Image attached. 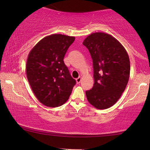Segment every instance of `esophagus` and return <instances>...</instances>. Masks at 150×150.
<instances>
[{"label": "esophagus", "instance_id": "obj_1", "mask_svg": "<svg viewBox=\"0 0 150 150\" xmlns=\"http://www.w3.org/2000/svg\"><path fill=\"white\" fill-rule=\"evenodd\" d=\"M81 80H82V77H77V78L76 79V82H77V83H80V82H81Z\"/></svg>", "mask_w": 150, "mask_h": 150}]
</instances>
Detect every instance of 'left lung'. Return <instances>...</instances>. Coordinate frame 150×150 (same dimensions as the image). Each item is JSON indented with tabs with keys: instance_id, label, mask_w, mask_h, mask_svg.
<instances>
[{
	"instance_id": "left-lung-1",
	"label": "left lung",
	"mask_w": 150,
	"mask_h": 150,
	"mask_svg": "<svg viewBox=\"0 0 150 150\" xmlns=\"http://www.w3.org/2000/svg\"><path fill=\"white\" fill-rule=\"evenodd\" d=\"M94 68V86L86 91L87 100L98 109L114 105L124 92L130 77V64L126 50L111 34L95 32L84 40Z\"/></svg>"
}]
</instances>
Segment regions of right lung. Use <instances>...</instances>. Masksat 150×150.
I'll use <instances>...</instances> for the list:
<instances>
[{"mask_svg": "<svg viewBox=\"0 0 150 150\" xmlns=\"http://www.w3.org/2000/svg\"><path fill=\"white\" fill-rule=\"evenodd\" d=\"M75 39L51 34L39 41L28 55L27 80L38 100L48 107H57L66 102L76 83L63 61Z\"/></svg>", "mask_w": 150, "mask_h": 150, "instance_id": "right-lung-1", "label": "right lung"}]
</instances>
